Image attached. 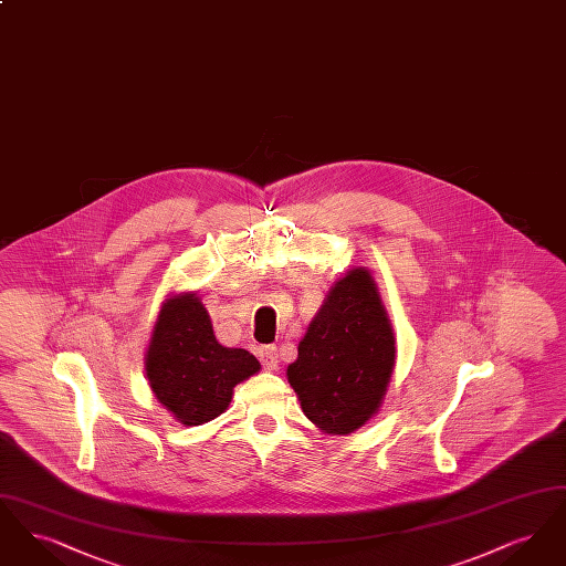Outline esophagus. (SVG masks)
Here are the masks:
<instances>
[{
  "label": "esophagus",
  "instance_id": "1",
  "mask_svg": "<svg viewBox=\"0 0 566 566\" xmlns=\"http://www.w3.org/2000/svg\"><path fill=\"white\" fill-rule=\"evenodd\" d=\"M259 358H261V365H263L268 371L277 369V365H280L277 348H275V346H263V348L259 350Z\"/></svg>",
  "mask_w": 566,
  "mask_h": 566
}]
</instances>
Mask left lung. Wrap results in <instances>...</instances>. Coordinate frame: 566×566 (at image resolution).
I'll return each mask as SVG.
<instances>
[{
  "label": "left lung",
  "mask_w": 566,
  "mask_h": 566,
  "mask_svg": "<svg viewBox=\"0 0 566 566\" xmlns=\"http://www.w3.org/2000/svg\"><path fill=\"white\" fill-rule=\"evenodd\" d=\"M395 358V333L376 280L356 268L328 291L286 376L321 431L350 434L377 413Z\"/></svg>",
  "instance_id": "obj_1"
}]
</instances>
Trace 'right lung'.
<instances>
[{
	"label": "right lung",
	"mask_w": 566,
	"mask_h": 566,
	"mask_svg": "<svg viewBox=\"0 0 566 566\" xmlns=\"http://www.w3.org/2000/svg\"><path fill=\"white\" fill-rule=\"evenodd\" d=\"M144 363L159 403L187 427L218 418L233 388L261 369L250 352L216 342L208 310L195 293L165 298Z\"/></svg>",
	"instance_id": "add662e5"
}]
</instances>
